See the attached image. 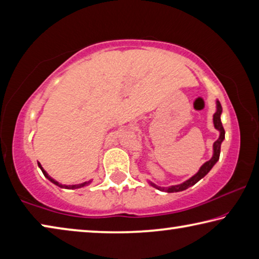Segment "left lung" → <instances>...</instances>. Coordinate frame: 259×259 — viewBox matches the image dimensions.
Returning <instances> with one entry per match:
<instances>
[{
  "label": "left lung",
  "mask_w": 259,
  "mask_h": 259,
  "mask_svg": "<svg viewBox=\"0 0 259 259\" xmlns=\"http://www.w3.org/2000/svg\"><path fill=\"white\" fill-rule=\"evenodd\" d=\"M223 112V108H222V105L219 102H217V111L216 113L213 114V124H214V128H216L221 135H219V138L216 140V142L213 143V155L211 159L209 161L205 162V163L201 166L199 172L194 175L192 178L188 179V181L184 182L181 185H175V186H170V187H160V186H156L155 184H152V186L156 187L157 190L160 191H164V192H168V193H174V192H181L186 190L192 185H194V184L198 183L201 178H203L205 175H207L210 170H211L212 166L214 165V163L218 161L219 159V154H221V145H222V142L224 140L225 138V130L223 128V124H222V121H221V114Z\"/></svg>",
  "instance_id": "obj_1"
}]
</instances>
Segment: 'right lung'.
I'll use <instances>...</instances> for the list:
<instances>
[{
	"instance_id": "1",
	"label": "right lung",
	"mask_w": 259,
	"mask_h": 259,
	"mask_svg": "<svg viewBox=\"0 0 259 259\" xmlns=\"http://www.w3.org/2000/svg\"><path fill=\"white\" fill-rule=\"evenodd\" d=\"M38 166H40V168H41V170H42L43 175H45V176H46L48 179H49L50 182H52V183H54V184H56V185H57V186H59V187H63V188H72V190H73V188H80V187L85 186L87 184H88V183L85 182V183H82V184H77V185H68V186H67V185H61V184H59L58 182H56L55 179H52V178L49 176V175H48V174L46 172V170L42 168V166H41V164H40V163H38Z\"/></svg>"
}]
</instances>
